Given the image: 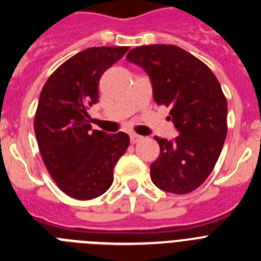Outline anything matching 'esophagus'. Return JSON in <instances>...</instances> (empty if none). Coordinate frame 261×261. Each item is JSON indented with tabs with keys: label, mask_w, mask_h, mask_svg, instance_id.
Segmentation results:
<instances>
[{
	"label": "esophagus",
	"mask_w": 261,
	"mask_h": 261,
	"mask_svg": "<svg viewBox=\"0 0 261 261\" xmlns=\"http://www.w3.org/2000/svg\"><path fill=\"white\" fill-rule=\"evenodd\" d=\"M130 139H131V143H138L139 141H142L143 137H141V135L138 134H131Z\"/></svg>",
	"instance_id": "esophagus-1"
}]
</instances>
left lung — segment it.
I'll return each mask as SVG.
<instances>
[{
	"label": "left lung",
	"mask_w": 261,
	"mask_h": 261,
	"mask_svg": "<svg viewBox=\"0 0 261 261\" xmlns=\"http://www.w3.org/2000/svg\"><path fill=\"white\" fill-rule=\"evenodd\" d=\"M127 61L146 71L159 106L171 107L178 130L173 142L154 137L160 155L150 165L151 181L172 194H190L213 172L227 134V101L206 63L172 44L141 46Z\"/></svg>",
	"instance_id": "obj_1"
}]
</instances>
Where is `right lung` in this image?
<instances>
[{
    "instance_id": "add662e5",
    "label": "right lung",
    "mask_w": 261,
    "mask_h": 261,
    "mask_svg": "<svg viewBox=\"0 0 261 261\" xmlns=\"http://www.w3.org/2000/svg\"><path fill=\"white\" fill-rule=\"evenodd\" d=\"M128 47H90L63 62L44 84L35 114V135L43 163L59 190L79 200L102 195L130 137L92 130L88 106L98 100L102 73Z\"/></svg>"
}]
</instances>
